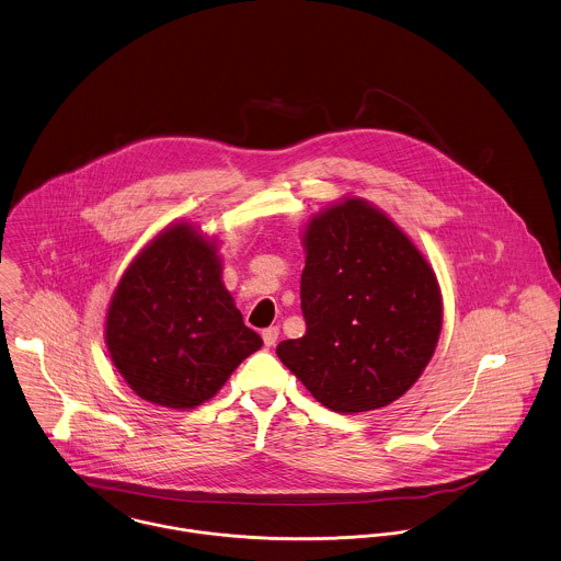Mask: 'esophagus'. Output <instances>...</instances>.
<instances>
[{
	"instance_id": "34e87169",
	"label": "esophagus",
	"mask_w": 561,
	"mask_h": 561,
	"mask_svg": "<svg viewBox=\"0 0 561 561\" xmlns=\"http://www.w3.org/2000/svg\"><path fill=\"white\" fill-rule=\"evenodd\" d=\"M277 337H279V328H266L262 332V340H264L266 346H273L277 342Z\"/></svg>"
}]
</instances>
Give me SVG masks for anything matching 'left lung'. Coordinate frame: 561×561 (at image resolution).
<instances>
[{
	"instance_id": "obj_1",
	"label": "left lung",
	"mask_w": 561,
	"mask_h": 561,
	"mask_svg": "<svg viewBox=\"0 0 561 561\" xmlns=\"http://www.w3.org/2000/svg\"><path fill=\"white\" fill-rule=\"evenodd\" d=\"M306 336L277 344L279 359L337 414L403 397L430 364L443 330L432 264L373 204L344 197L304 231Z\"/></svg>"
}]
</instances>
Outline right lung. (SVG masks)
Segmentation results:
<instances>
[{
  "mask_svg": "<svg viewBox=\"0 0 561 561\" xmlns=\"http://www.w3.org/2000/svg\"><path fill=\"white\" fill-rule=\"evenodd\" d=\"M217 242L191 224L162 229L125 268L106 317V344L145 401L193 410L262 346L221 277Z\"/></svg>",
  "mask_w": 561,
  "mask_h": 561,
  "instance_id": "1",
  "label": "right lung"
}]
</instances>
